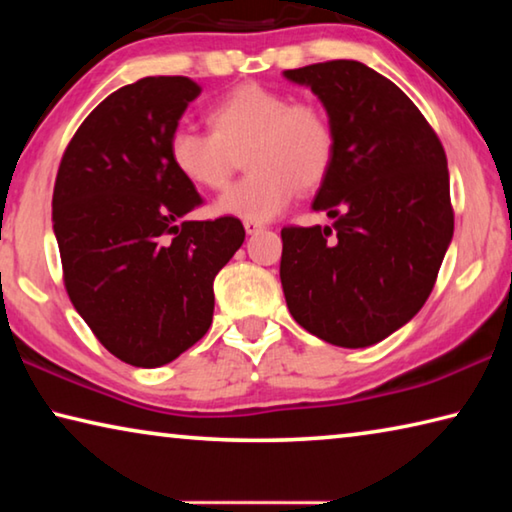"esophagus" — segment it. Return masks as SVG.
Returning <instances> with one entry per match:
<instances>
[{
	"label": "esophagus",
	"mask_w": 512,
	"mask_h": 512,
	"mask_svg": "<svg viewBox=\"0 0 512 512\" xmlns=\"http://www.w3.org/2000/svg\"><path fill=\"white\" fill-rule=\"evenodd\" d=\"M244 228H246L248 235H257V232L264 230V225L262 223H255V221H246Z\"/></svg>",
	"instance_id": "obj_1"
}]
</instances>
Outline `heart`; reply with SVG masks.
Masks as SVG:
<instances>
[{"label":"heart","mask_w":512,"mask_h":512,"mask_svg":"<svg viewBox=\"0 0 512 512\" xmlns=\"http://www.w3.org/2000/svg\"><path fill=\"white\" fill-rule=\"evenodd\" d=\"M212 133L178 126L169 135V160L198 189H223L239 155L250 171L216 198L214 210L266 223L293 203L300 189L327 178L336 133L327 112L289 92L246 83L230 90L207 112Z\"/></svg>","instance_id":"b5f03b06"}]
</instances>
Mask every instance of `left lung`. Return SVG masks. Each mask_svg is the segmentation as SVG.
<instances>
[{
    "instance_id": "8db88e82",
    "label": "left lung",
    "mask_w": 512,
    "mask_h": 512,
    "mask_svg": "<svg viewBox=\"0 0 512 512\" xmlns=\"http://www.w3.org/2000/svg\"><path fill=\"white\" fill-rule=\"evenodd\" d=\"M307 85L336 133L314 198L332 228H282L291 316L339 348H368L418 314L454 235L445 149L415 103L357 60L284 72Z\"/></svg>"
}]
</instances>
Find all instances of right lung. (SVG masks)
I'll use <instances>...</instances> for the list:
<instances>
[{"label":"right lung","instance_id":"right-lung-1","mask_svg":"<svg viewBox=\"0 0 512 512\" xmlns=\"http://www.w3.org/2000/svg\"><path fill=\"white\" fill-rule=\"evenodd\" d=\"M198 94L187 76L124 85L85 117L58 167L51 219L67 296L135 368L203 339L214 277L246 239L235 216L185 221L203 198L173 169L169 135Z\"/></svg>","mask_w":512,"mask_h":512}]
</instances>
